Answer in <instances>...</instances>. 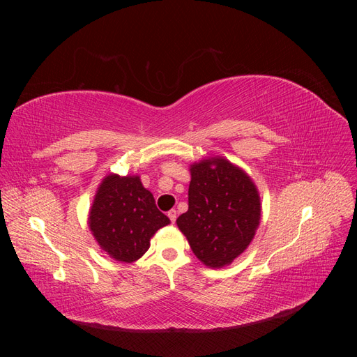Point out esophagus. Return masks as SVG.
Instances as JSON below:
<instances>
[{"instance_id":"34e87169","label":"esophagus","mask_w":357,"mask_h":357,"mask_svg":"<svg viewBox=\"0 0 357 357\" xmlns=\"http://www.w3.org/2000/svg\"><path fill=\"white\" fill-rule=\"evenodd\" d=\"M168 218H169L171 223H174L176 219H177V210H169L168 211Z\"/></svg>"}]
</instances>
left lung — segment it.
<instances>
[{"instance_id":"left-lung-1","label":"left lung","mask_w":357,"mask_h":357,"mask_svg":"<svg viewBox=\"0 0 357 357\" xmlns=\"http://www.w3.org/2000/svg\"><path fill=\"white\" fill-rule=\"evenodd\" d=\"M189 210L177 226L199 261L223 268L245 252L261 223L262 204L252 177L223 156L189 167Z\"/></svg>"}]
</instances>
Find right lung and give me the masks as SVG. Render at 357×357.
<instances>
[{"mask_svg": "<svg viewBox=\"0 0 357 357\" xmlns=\"http://www.w3.org/2000/svg\"><path fill=\"white\" fill-rule=\"evenodd\" d=\"M88 223L101 250L117 262L132 264L149 250L152 236L169 225V219L158 210L139 176L110 172L96 189Z\"/></svg>", "mask_w": 357, "mask_h": 357, "instance_id": "right-lung-1", "label": "right lung"}]
</instances>
